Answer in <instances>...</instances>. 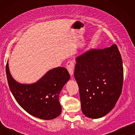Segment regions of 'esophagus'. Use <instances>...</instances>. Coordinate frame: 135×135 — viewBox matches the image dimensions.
<instances>
[{
	"label": "esophagus",
	"instance_id": "esophagus-1",
	"mask_svg": "<svg viewBox=\"0 0 135 135\" xmlns=\"http://www.w3.org/2000/svg\"><path fill=\"white\" fill-rule=\"evenodd\" d=\"M66 66H67V69L68 71L69 72V74L72 76L74 74V63L73 61H68L67 64H66Z\"/></svg>",
	"mask_w": 135,
	"mask_h": 135
}]
</instances>
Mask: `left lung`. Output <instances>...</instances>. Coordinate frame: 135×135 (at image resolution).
Wrapping results in <instances>:
<instances>
[{
  "label": "left lung",
  "instance_id": "left-lung-1",
  "mask_svg": "<svg viewBox=\"0 0 135 135\" xmlns=\"http://www.w3.org/2000/svg\"><path fill=\"white\" fill-rule=\"evenodd\" d=\"M75 61L74 77L83 114L91 119L102 117L114 108L122 90L123 63L117 46L90 49Z\"/></svg>",
  "mask_w": 135,
  "mask_h": 135
}]
</instances>
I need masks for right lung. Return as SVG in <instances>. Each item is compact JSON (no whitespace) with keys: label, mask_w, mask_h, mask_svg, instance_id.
<instances>
[{"label":"right lung","mask_w":135,"mask_h":135,"mask_svg":"<svg viewBox=\"0 0 135 135\" xmlns=\"http://www.w3.org/2000/svg\"><path fill=\"white\" fill-rule=\"evenodd\" d=\"M6 74L10 90L20 106L34 117L51 120L61 112L59 95L70 79L65 68L57 67L50 70L37 82L23 84L16 82L10 73L8 63Z\"/></svg>","instance_id":"1"}]
</instances>
